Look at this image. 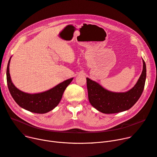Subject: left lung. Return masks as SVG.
Returning a JSON list of instances; mask_svg holds the SVG:
<instances>
[{"label":"left lung","instance_id":"1","mask_svg":"<svg viewBox=\"0 0 157 157\" xmlns=\"http://www.w3.org/2000/svg\"><path fill=\"white\" fill-rule=\"evenodd\" d=\"M143 63V71L136 84L126 92L116 93L109 91L87 78L88 99L91 105L104 113H118L131 109L139 100L144 90L147 68L144 60Z\"/></svg>","mask_w":157,"mask_h":157}]
</instances>
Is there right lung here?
Segmentation results:
<instances>
[{"mask_svg": "<svg viewBox=\"0 0 157 157\" xmlns=\"http://www.w3.org/2000/svg\"><path fill=\"white\" fill-rule=\"evenodd\" d=\"M10 57L7 67V83L9 92L21 107L36 113H45L53 110L59 103L63 93L73 78L67 79L48 91L35 94L26 93L18 90L13 83L9 73Z\"/></svg>", "mask_w": 157, "mask_h": 157, "instance_id": "add662e5", "label": "right lung"}]
</instances>
